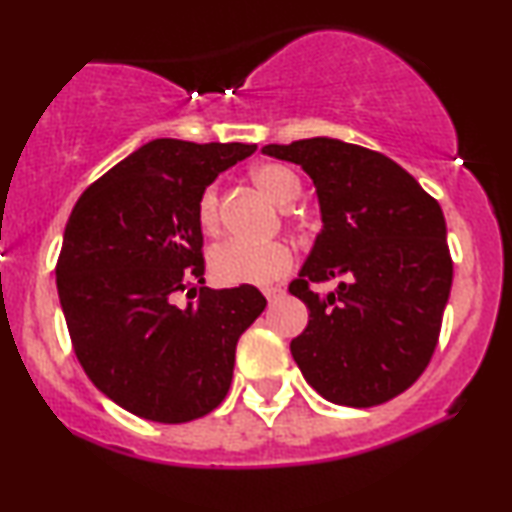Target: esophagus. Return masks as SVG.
Listing matches in <instances>:
<instances>
[{
	"mask_svg": "<svg viewBox=\"0 0 512 512\" xmlns=\"http://www.w3.org/2000/svg\"><path fill=\"white\" fill-rule=\"evenodd\" d=\"M263 293H265V298H268L272 303V300L284 296V289H282V286H268V289H263Z\"/></svg>",
	"mask_w": 512,
	"mask_h": 512,
	"instance_id": "34e87169",
	"label": "esophagus"
}]
</instances>
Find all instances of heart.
<instances>
[{"mask_svg": "<svg viewBox=\"0 0 512 512\" xmlns=\"http://www.w3.org/2000/svg\"><path fill=\"white\" fill-rule=\"evenodd\" d=\"M256 186L277 205H291L300 195V179L291 167L279 163L258 165L254 172ZM198 223L205 233L219 230V191L207 186L198 200ZM212 275L221 284L263 286L284 277L293 268V251L282 242L251 244L242 240H228L219 244L209 256Z\"/></svg>", "mask_w": 512, "mask_h": 512, "instance_id": "heart-1", "label": "heart"}]
</instances>
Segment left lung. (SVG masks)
Here are the masks:
<instances>
[{"mask_svg":"<svg viewBox=\"0 0 512 512\" xmlns=\"http://www.w3.org/2000/svg\"><path fill=\"white\" fill-rule=\"evenodd\" d=\"M317 188L321 233L289 291L310 310L293 361L326 401L370 408L403 394L436 349L452 289L443 209L382 153L331 137L268 144ZM342 276L321 299L310 281Z\"/></svg>","mask_w":512,"mask_h":512,"instance_id":"left-lung-1","label":"left lung"}]
</instances>
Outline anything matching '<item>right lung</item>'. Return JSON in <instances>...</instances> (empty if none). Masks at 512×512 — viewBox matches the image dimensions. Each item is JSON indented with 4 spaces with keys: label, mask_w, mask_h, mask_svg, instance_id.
<instances>
[{
    "label": "right lung",
    "mask_w": 512,
    "mask_h": 512,
    "mask_svg": "<svg viewBox=\"0 0 512 512\" xmlns=\"http://www.w3.org/2000/svg\"><path fill=\"white\" fill-rule=\"evenodd\" d=\"M256 144L153 139L86 188L58 258V296L90 382L132 415L181 424L226 398L254 286L209 289L200 193ZM188 290L184 308L173 303Z\"/></svg>",
    "instance_id": "add662e5"
}]
</instances>
